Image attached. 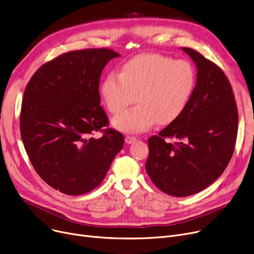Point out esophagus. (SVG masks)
Returning <instances> with one entry per match:
<instances>
[{"mask_svg":"<svg viewBox=\"0 0 254 254\" xmlns=\"http://www.w3.org/2000/svg\"><path fill=\"white\" fill-rule=\"evenodd\" d=\"M125 141H126L127 144H132V143H135L137 141V138L132 137V136H127L125 138Z\"/></svg>","mask_w":254,"mask_h":254,"instance_id":"obj_1","label":"esophagus"}]
</instances>
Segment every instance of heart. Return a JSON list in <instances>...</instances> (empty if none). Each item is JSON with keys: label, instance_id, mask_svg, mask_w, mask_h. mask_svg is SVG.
<instances>
[{"label": "heart", "instance_id": "b5f03b06", "mask_svg": "<svg viewBox=\"0 0 254 254\" xmlns=\"http://www.w3.org/2000/svg\"><path fill=\"white\" fill-rule=\"evenodd\" d=\"M195 82V71L188 61L142 55L127 62L119 74L105 77L101 97L113 114L124 111L136 97L138 105L114 117L112 126L127 134H137L155 123H174L188 107Z\"/></svg>", "mask_w": 254, "mask_h": 254}]
</instances>
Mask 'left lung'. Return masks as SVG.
Wrapping results in <instances>:
<instances>
[{
	"label": "left lung",
	"mask_w": 254,
	"mask_h": 254,
	"mask_svg": "<svg viewBox=\"0 0 254 254\" xmlns=\"http://www.w3.org/2000/svg\"><path fill=\"white\" fill-rule=\"evenodd\" d=\"M182 50L196 66L192 97L174 123L149 138L145 165L156 188L173 196L194 194L214 182L231 161L238 132L229 79L201 53L188 47Z\"/></svg>",
	"instance_id": "left-lung-1"
}]
</instances>
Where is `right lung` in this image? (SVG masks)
<instances>
[{
  "mask_svg": "<svg viewBox=\"0 0 254 254\" xmlns=\"http://www.w3.org/2000/svg\"><path fill=\"white\" fill-rule=\"evenodd\" d=\"M117 52L107 48L64 53L36 71L24 90L20 135L30 161L48 185L86 193L104 180L124 136L100 106V77ZM103 131L99 139L92 137Z\"/></svg>",
  "mask_w": 254,
  "mask_h": 254,
  "instance_id": "obj_1",
  "label": "right lung"
}]
</instances>
